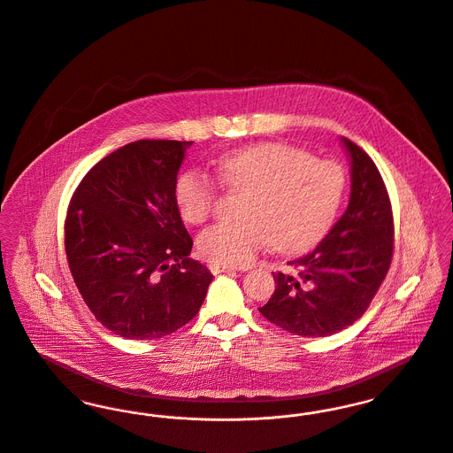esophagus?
Returning <instances> with one entry per match:
<instances>
[{"mask_svg": "<svg viewBox=\"0 0 453 453\" xmlns=\"http://www.w3.org/2000/svg\"><path fill=\"white\" fill-rule=\"evenodd\" d=\"M208 267H210V271H211L213 274L234 273V271H235V269H234V267H230V265H221V264H215V262H210V264H208Z\"/></svg>", "mask_w": 453, "mask_h": 453, "instance_id": "34e87169", "label": "esophagus"}]
</instances>
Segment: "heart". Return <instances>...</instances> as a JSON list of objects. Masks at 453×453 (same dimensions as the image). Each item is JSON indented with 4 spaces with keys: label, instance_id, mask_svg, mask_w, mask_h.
I'll return each instance as SVG.
<instances>
[{
    "label": "heart",
    "instance_id": "1",
    "mask_svg": "<svg viewBox=\"0 0 453 453\" xmlns=\"http://www.w3.org/2000/svg\"><path fill=\"white\" fill-rule=\"evenodd\" d=\"M221 182L245 192L240 221L216 223L197 237L199 254L221 265H247L264 247L296 254L333 223L344 194V173L331 160L310 158L288 144L262 143L225 155L218 162ZM173 201L184 221L199 225L211 215L215 180L188 168L173 184Z\"/></svg>",
    "mask_w": 453,
    "mask_h": 453
}]
</instances>
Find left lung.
<instances>
[{
  "mask_svg": "<svg viewBox=\"0 0 453 453\" xmlns=\"http://www.w3.org/2000/svg\"><path fill=\"white\" fill-rule=\"evenodd\" d=\"M341 143L351 165L348 208L311 252L289 261L298 273L273 274L276 289L259 309L269 322L303 337H326L357 320L392 261L394 218L380 172L353 142Z\"/></svg>",
  "mask_w": 453,
  "mask_h": 453,
  "instance_id": "8db88e82",
  "label": "left lung"
}]
</instances>
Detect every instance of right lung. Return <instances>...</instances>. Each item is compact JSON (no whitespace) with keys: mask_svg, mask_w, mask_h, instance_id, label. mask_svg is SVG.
Returning <instances> with one entry per match:
<instances>
[{"mask_svg":"<svg viewBox=\"0 0 453 453\" xmlns=\"http://www.w3.org/2000/svg\"><path fill=\"white\" fill-rule=\"evenodd\" d=\"M191 142L140 140L102 158L73 194L65 247L96 320L126 339H158L201 309L213 274L189 259L173 201Z\"/></svg>","mask_w":453,"mask_h":453,"instance_id":"obj_1","label":"right lung"}]
</instances>
